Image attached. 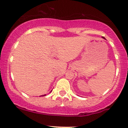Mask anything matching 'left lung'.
I'll list each match as a JSON object with an SVG mask.
<instances>
[{"instance_id":"1","label":"left lung","mask_w":128,"mask_h":128,"mask_svg":"<svg viewBox=\"0 0 128 128\" xmlns=\"http://www.w3.org/2000/svg\"><path fill=\"white\" fill-rule=\"evenodd\" d=\"M103 38H104V39H105V38H104V37H103Z\"/></svg>"}]
</instances>
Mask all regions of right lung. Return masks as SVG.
I'll use <instances>...</instances> for the list:
<instances>
[{"instance_id": "obj_1", "label": "right lung", "mask_w": 128, "mask_h": 128, "mask_svg": "<svg viewBox=\"0 0 128 128\" xmlns=\"http://www.w3.org/2000/svg\"><path fill=\"white\" fill-rule=\"evenodd\" d=\"M46 96V94H44V95H42V96Z\"/></svg>"}]
</instances>
